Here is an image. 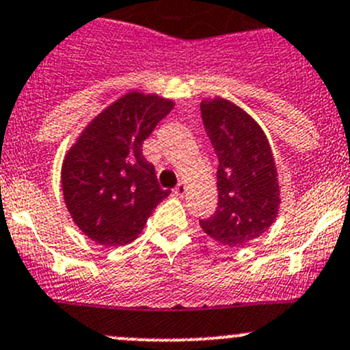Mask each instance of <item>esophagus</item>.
<instances>
[{
    "label": "esophagus",
    "instance_id": "obj_1",
    "mask_svg": "<svg viewBox=\"0 0 350 350\" xmlns=\"http://www.w3.org/2000/svg\"><path fill=\"white\" fill-rule=\"evenodd\" d=\"M186 191H187V186L185 185V183H179L178 186H176V189H174V194L176 196H179V198H183L186 194Z\"/></svg>",
    "mask_w": 350,
    "mask_h": 350
}]
</instances>
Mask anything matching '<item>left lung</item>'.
<instances>
[{
	"label": "left lung",
	"mask_w": 350,
	"mask_h": 350,
	"mask_svg": "<svg viewBox=\"0 0 350 350\" xmlns=\"http://www.w3.org/2000/svg\"><path fill=\"white\" fill-rule=\"evenodd\" d=\"M201 117L219 165L218 208L200 224L223 246H243L262 237L280 209L273 150L260 124L228 98H204Z\"/></svg>",
	"instance_id": "1"
}]
</instances>
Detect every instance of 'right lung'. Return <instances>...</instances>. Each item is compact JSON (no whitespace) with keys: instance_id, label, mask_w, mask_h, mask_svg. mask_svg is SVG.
<instances>
[{"instance_id":"obj_1","label":"right lung","mask_w":350,"mask_h":350,"mask_svg":"<svg viewBox=\"0 0 350 350\" xmlns=\"http://www.w3.org/2000/svg\"><path fill=\"white\" fill-rule=\"evenodd\" d=\"M172 109L171 98L129 92L95 116L65 154V206L92 241L109 248L132 243L169 196L142 156V142Z\"/></svg>"}]
</instances>
